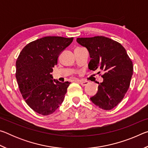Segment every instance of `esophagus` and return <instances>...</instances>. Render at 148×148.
Returning <instances> with one entry per match:
<instances>
[{
  "label": "esophagus",
  "instance_id": "obj_1",
  "mask_svg": "<svg viewBox=\"0 0 148 148\" xmlns=\"http://www.w3.org/2000/svg\"><path fill=\"white\" fill-rule=\"evenodd\" d=\"M77 83H79V84H81L82 86H86V85L88 84V82L87 81H80V80H77Z\"/></svg>",
  "mask_w": 148,
  "mask_h": 148
}]
</instances>
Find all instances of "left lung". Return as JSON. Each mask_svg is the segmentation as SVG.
Listing matches in <instances>:
<instances>
[{"label":"left lung","mask_w":148,"mask_h":148,"mask_svg":"<svg viewBox=\"0 0 148 148\" xmlns=\"http://www.w3.org/2000/svg\"><path fill=\"white\" fill-rule=\"evenodd\" d=\"M76 41L88 49L91 59L89 69L104 72L101 76L103 82L99 83L98 92L90 99L100 108L113 109L129 88L133 73L131 59L121 44L107 37L77 38Z\"/></svg>","instance_id":"left-lung-1"}]
</instances>
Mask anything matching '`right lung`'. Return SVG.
Masks as SVG:
<instances>
[{"instance_id": "right-lung-1", "label": "right lung", "mask_w": 148, "mask_h": 148, "mask_svg": "<svg viewBox=\"0 0 148 148\" xmlns=\"http://www.w3.org/2000/svg\"><path fill=\"white\" fill-rule=\"evenodd\" d=\"M74 38L46 36L30 42L16 61L19 91L31 109L43 116L53 114L64 101L71 82L52 79L51 73L60 53Z\"/></svg>"}]
</instances>
